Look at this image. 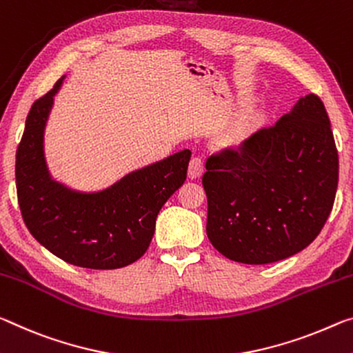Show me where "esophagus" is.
Returning a JSON list of instances; mask_svg holds the SVG:
<instances>
[{
    "instance_id": "1",
    "label": "esophagus",
    "mask_w": 353,
    "mask_h": 353,
    "mask_svg": "<svg viewBox=\"0 0 353 353\" xmlns=\"http://www.w3.org/2000/svg\"><path fill=\"white\" fill-rule=\"evenodd\" d=\"M203 171H204V160L201 159V157H193L188 165V177L196 179L203 174Z\"/></svg>"
}]
</instances>
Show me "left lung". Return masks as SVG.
Masks as SVG:
<instances>
[{
  "label": "left lung",
  "instance_id": "left-lung-1",
  "mask_svg": "<svg viewBox=\"0 0 353 353\" xmlns=\"http://www.w3.org/2000/svg\"><path fill=\"white\" fill-rule=\"evenodd\" d=\"M207 237L228 259L270 264L305 250L325 225L339 160L322 100L301 97L275 125L205 161Z\"/></svg>",
  "mask_w": 353,
  "mask_h": 353
}]
</instances>
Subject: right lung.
Masks as SVG:
<instances>
[{"mask_svg":"<svg viewBox=\"0 0 353 353\" xmlns=\"http://www.w3.org/2000/svg\"><path fill=\"white\" fill-rule=\"evenodd\" d=\"M63 78L32 103L17 149L15 182L21 216L31 236L67 264L111 270L138 261L149 248L157 215L185 182L192 152L183 149L113 185L85 193L50 174L43 133Z\"/></svg>","mask_w":353,"mask_h":353,"instance_id":"right-lung-1","label":"right lung"}]
</instances>
